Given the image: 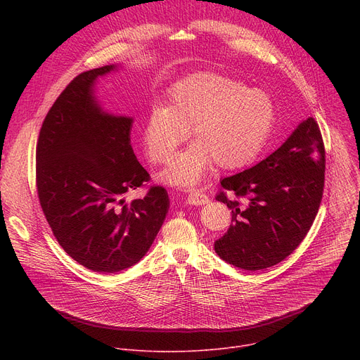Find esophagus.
Returning a JSON list of instances; mask_svg holds the SVG:
<instances>
[{"label":"esophagus","mask_w":360,"mask_h":360,"mask_svg":"<svg viewBox=\"0 0 360 360\" xmlns=\"http://www.w3.org/2000/svg\"><path fill=\"white\" fill-rule=\"evenodd\" d=\"M188 202L191 203V205H205V203H208L210 202V199H208V196L205 195L202 191H199V189H193V191H189V193H188Z\"/></svg>","instance_id":"obj_1"}]
</instances>
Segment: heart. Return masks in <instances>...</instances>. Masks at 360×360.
Instances as JSON below:
<instances>
[{
	"label": "heart",
	"instance_id": "obj_1",
	"mask_svg": "<svg viewBox=\"0 0 360 360\" xmlns=\"http://www.w3.org/2000/svg\"><path fill=\"white\" fill-rule=\"evenodd\" d=\"M275 105L262 89L214 72H192L149 110L142 143L152 164H164L189 130L194 142L169 160L160 178L179 188L196 185L214 162L221 169L250 164L275 125Z\"/></svg>",
	"mask_w": 360,
	"mask_h": 360
}]
</instances>
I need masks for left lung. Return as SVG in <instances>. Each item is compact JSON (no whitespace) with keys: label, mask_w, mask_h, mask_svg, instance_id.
I'll list each match as a JSON object with an SVG mask.
<instances>
[{"label":"left lung","mask_w":360,"mask_h":360,"mask_svg":"<svg viewBox=\"0 0 360 360\" xmlns=\"http://www.w3.org/2000/svg\"><path fill=\"white\" fill-rule=\"evenodd\" d=\"M221 185L248 202L217 195L232 211L229 229L215 240L219 258L245 271L283 261L309 232L322 200L325 146L316 121H302L268 158Z\"/></svg>","instance_id":"8db88e82"}]
</instances>
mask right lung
Instances as JSON below:
<instances>
[{
	"instance_id": "obj_1",
	"label": "right lung",
	"mask_w": 360,
	"mask_h": 360,
	"mask_svg": "<svg viewBox=\"0 0 360 360\" xmlns=\"http://www.w3.org/2000/svg\"><path fill=\"white\" fill-rule=\"evenodd\" d=\"M121 67L74 78L48 111L37 143L44 215L71 258L101 274L139 262L169 210L162 186H152L142 199L124 198L149 181L131 145L134 118L107 112L95 95L98 78Z\"/></svg>"
}]
</instances>
